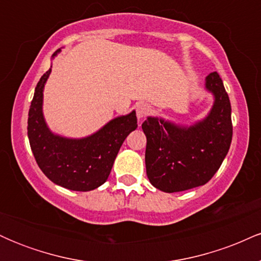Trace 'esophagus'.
<instances>
[{
	"mask_svg": "<svg viewBox=\"0 0 261 261\" xmlns=\"http://www.w3.org/2000/svg\"><path fill=\"white\" fill-rule=\"evenodd\" d=\"M149 113V106L146 103H141L136 107V115L139 119H143Z\"/></svg>",
	"mask_w": 261,
	"mask_h": 261,
	"instance_id": "1",
	"label": "esophagus"
}]
</instances>
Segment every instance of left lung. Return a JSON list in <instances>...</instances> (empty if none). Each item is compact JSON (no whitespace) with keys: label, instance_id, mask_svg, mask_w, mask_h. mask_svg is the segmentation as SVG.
I'll return each mask as SVG.
<instances>
[{"label":"left lung","instance_id":"left-lung-1","mask_svg":"<svg viewBox=\"0 0 261 261\" xmlns=\"http://www.w3.org/2000/svg\"><path fill=\"white\" fill-rule=\"evenodd\" d=\"M206 88L215 94V104L203 121L180 127L148 118L142 124L147 137L146 173L162 191L176 193L206 184L228 153L233 134L230 103L220 74L210 73Z\"/></svg>","mask_w":261,"mask_h":261}]
</instances>
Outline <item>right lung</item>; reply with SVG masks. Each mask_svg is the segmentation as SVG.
Here are the masks:
<instances>
[{
	"label": "right lung",
	"instance_id": "1",
	"mask_svg": "<svg viewBox=\"0 0 261 261\" xmlns=\"http://www.w3.org/2000/svg\"><path fill=\"white\" fill-rule=\"evenodd\" d=\"M50 71L38 82L29 108L28 137L33 154L41 172L55 184L76 191L93 190L107 181L122 142L137 127L136 114L114 119L86 139L56 136L47 128L41 112L43 89Z\"/></svg>",
	"mask_w": 261,
	"mask_h": 261
}]
</instances>
